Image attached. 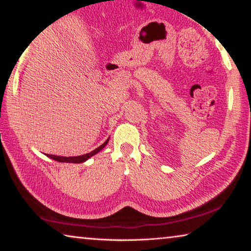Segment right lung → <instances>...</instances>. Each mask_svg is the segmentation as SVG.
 Masks as SVG:
<instances>
[{
	"label": "right lung",
	"instance_id": "1",
	"mask_svg": "<svg viewBox=\"0 0 251 251\" xmlns=\"http://www.w3.org/2000/svg\"><path fill=\"white\" fill-rule=\"evenodd\" d=\"M108 143V139L106 141L104 144H101L100 147H97L96 150H94L91 152H88V154H85L82 156H74V157H63V156H55V155H48L50 158L56 160V161H61V163H83V161L87 160L90 157H92L93 155H95L99 152L100 151L103 150V148L106 146V144Z\"/></svg>",
	"mask_w": 251,
	"mask_h": 251
}]
</instances>
